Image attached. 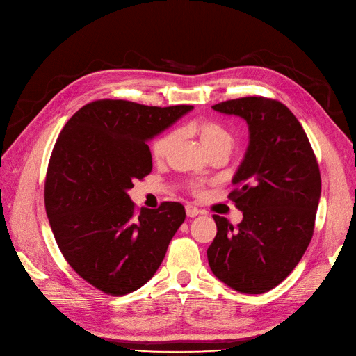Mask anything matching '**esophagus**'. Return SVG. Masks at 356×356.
<instances>
[{"instance_id":"obj_1","label":"esophagus","mask_w":356,"mask_h":356,"mask_svg":"<svg viewBox=\"0 0 356 356\" xmlns=\"http://www.w3.org/2000/svg\"><path fill=\"white\" fill-rule=\"evenodd\" d=\"M186 212H187V217H190V218L191 217H196V215L202 213V211L197 207H195V204H187Z\"/></svg>"}]
</instances>
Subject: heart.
<instances>
[{
	"label": "heart",
	"instance_id": "heart-1",
	"mask_svg": "<svg viewBox=\"0 0 356 356\" xmlns=\"http://www.w3.org/2000/svg\"><path fill=\"white\" fill-rule=\"evenodd\" d=\"M187 132L197 136L199 141L202 143V145L204 147V149H207L209 154L218 153V152L230 154V152L234 147L233 134L229 131L227 127L218 122L203 120V122L191 123L187 127ZM174 139H175V136L170 132L154 139V143L152 144V156H153L154 161H161L168 156L172 144H174ZM191 190L195 193L202 191L200 186H196V184L191 186Z\"/></svg>",
	"mask_w": 356,
	"mask_h": 356
}]
</instances>
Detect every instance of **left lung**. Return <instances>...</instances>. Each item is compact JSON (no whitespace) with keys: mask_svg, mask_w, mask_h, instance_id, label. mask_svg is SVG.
I'll return each instance as SVG.
<instances>
[{"mask_svg":"<svg viewBox=\"0 0 356 356\" xmlns=\"http://www.w3.org/2000/svg\"><path fill=\"white\" fill-rule=\"evenodd\" d=\"M212 108L245 118L250 147L229 199L243 213L233 227L213 215L208 248L212 273L245 294H263L294 270L312 241L321 172L309 138L288 106L264 96L224 101Z\"/></svg>","mask_w":356,"mask_h":356,"instance_id":"1","label":"left lung"}]
</instances>
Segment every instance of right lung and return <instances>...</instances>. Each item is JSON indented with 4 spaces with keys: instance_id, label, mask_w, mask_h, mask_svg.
<instances>
[{
    "instance_id": "right-lung-1",
    "label": "right lung",
    "mask_w": 356,
    "mask_h": 356,
    "mask_svg": "<svg viewBox=\"0 0 356 356\" xmlns=\"http://www.w3.org/2000/svg\"><path fill=\"white\" fill-rule=\"evenodd\" d=\"M191 108L98 99L56 139L44 182L50 227L68 264L105 294L124 296L148 282L186 220L179 202L138 211L127 190L153 169L147 139Z\"/></svg>"
}]
</instances>
